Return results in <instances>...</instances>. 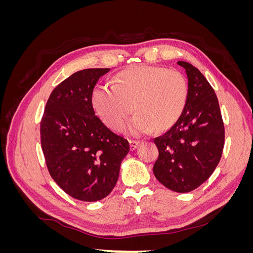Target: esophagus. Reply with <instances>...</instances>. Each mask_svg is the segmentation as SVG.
I'll return each mask as SVG.
<instances>
[{
  "instance_id": "34e87169",
  "label": "esophagus",
  "mask_w": 253,
  "mask_h": 253,
  "mask_svg": "<svg viewBox=\"0 0 253 253\" xmlns=\"http://www.w3.org/2000/svg\"><path fill=\"white\" fill-rule=\"evenodd\" d=\"M128 142H129V148H131L132 151H134L135 149L138 148V145L140 143L139 141H137V140H129Z\"/></svg>"
}]
</instances>
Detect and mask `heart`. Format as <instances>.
I'll list each match as a JSON object with an SVG mask.
<instances>
[{"label":"heart","mask_w":253,"mask_h":253,"mask_svg":"<svg viewBox=\"0 0 253 253\" xmlns=\"http://www.w3.org/2000/svg\"><path fill=\"white\" fill-rule=\"evenodd\" d=\"M187 97V80L180 72L141 64L118 73L114 85L95 88L93 104L99 118L113 129L122 126L134 108L137 112L125 131L140 135L154 126L164 131L173 126L185 109Z\"/></svg>","instance_id":"1"}]
</instances>
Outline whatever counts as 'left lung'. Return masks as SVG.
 <instances>
[{
	"label": "left lung",
	"instance_id": "obj_1",
	"mask_svg": "<svg viewBox=\"0 0 253 253\" xmlns=\"http://www.w3.org/2000/svg\"><path fill=\"white\" fill-rule=\"evenodd\" d=\"M188 77V97L180 117L154 142L159 156L153 167L157 180L178 193L190 192L208 179L224 149L225 128L215 91L205 76L178 61Z\"/></svg>",
	"mask_w": 253,
	"mask_h": 253
}]
</instances>
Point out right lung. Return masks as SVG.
I'll use <instances>...</instances> for the list:
<instances>
[{
    "label": "right lung",
    "mask_w": 253,
    "mask_h": 253,
    "mask_svg": "<svg viewBox=\"0 0 253 253\" xmlns=\"http://www.w3.org/2000/svg\"><path fill=\"white\" fill-rule=\"evenodd\" d=\"M110 68L73 74L51 91L41 120V144L49 174L68 195L83 202L108 196L129 151L94 111L91 96Z\"/></svg>",
    "instance_id": "add662e5"
}]
</instances>
